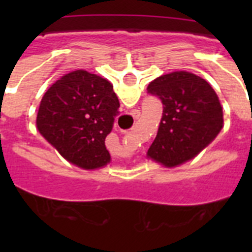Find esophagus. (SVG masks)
I'll list each match as a JSON object with an SVG mask.
<instances>
[{
  "label": "esophagus",
  "instance_id": "esophagus-1",
  "mask_svg": "<svg viewBox=\"0 0 252 252\" xmlns=\"http://www.w3.org/2000/svg\"><path fill=\"white\" fill-rule=\"evenodd\" d=\"M133 115H135V117H136V119H139V116H140V112H139V111H136V112L133 113Z\"/></svg>",
  "mask_w": 252,
  "mask_h": 252
}]
</instances>
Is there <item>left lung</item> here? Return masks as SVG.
Returning a JSON list of instances; mask_svg holds the SVG:
<instances>
[{
  "label": "left lung",
  "instance_id": "1",
  "mask_svg": "<svg viewBox=\"0 0 252 252\" xmlns=\"http://www.w3.org/2000/svg\"><path fill=\"white\" fill-rule=\"evenodd\" d=\"M148 92L159 97L162 116L148 158L165 168L192 160L223 127V111L211 84L193 73L177 70L154 79Z\"/></svg>",
  "mask_w": 252,
  "mask_h": 252
}]
</instances>
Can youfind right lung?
<instances>
[{"label":"right lung","mask_w":252,"mask_h":252,"mask_svg":"<svg viewBox=\"0 0 252 252\" xmlns=\"http://www.w3.org/2000/svg\"><path fill=\"white\" fill-rule=\"evenodd\" d=\"M119 107L110 82L78 69L60 77L46 91L37 111L36 128L66 161L94 170L111 161L104 140Z\"/></svg>","instance_id":"add662e5"}]
</instances>
